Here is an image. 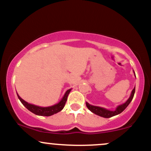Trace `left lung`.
<instances>
[{"mask_svg":"<svg viewBox=\"0 0 151 151\" xmlns=\"http://www.w3.org/2000/svg\"><path fill=\"white\" fill-rule=\"evenodd\" d=\"M134 74H135V72H134ZM135 76H136V74H135ZM134 93H135V87H134V89L132 90V91H131V96H130L129 99H128L127 101L125 102V103L118 106L116 107V109L114 111L109 110V109L103 108V107L91 105V104H89L88 102H86V106H87V108L89 109V110L92 112V113L96 114V115L99 116L104 117V118H110V117L114 116H116V115H118V114H121L122 111H124L126 109V107H127L128 106H129V104L131 103V101H132L133 96H134Z\"/></svg>","mask_w":151,"mask_h":151,"instance_id":"left-lung-1","label":"left lung"}]
</instances>
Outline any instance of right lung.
Wrapping results in <instances>:
<instances>
[{"label": "right lung", "instance_id": "1", "mask_svg": "<svg viewBox=\"0 0 151 151\" xmlns=\"http://www.w3.org/2000/svg\"><path fill=\"white\" fill-rule=\"evenodd\" d=\"M71 90H72V89H68L66 91L65 94H64L63 97L62 98V99L60 100L58 104L47 107L38 106L32 104H29L28 102L25 101V100L22 99L18 94V93H17V95H18V99H20V101H21V103L23 104L24 106H25L26 108L28 109L30 111L32 112V113L38 116H50L53 115V114L58 113V112H60V111H62V109H63L64 106H65L66 104V101H67V96H68Z\"/></svg>", "mask_w": 151, "mask_h": 151}]
</instances>
